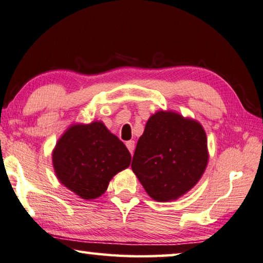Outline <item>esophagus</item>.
<instances>
[{
	"label": "esophagus",
	"instance_id": "1",
	"mask_svg": "<svg viewBox=\"0 0 263 263\" xmlns=\"http://www.w3.org/2000/svg\"><path fill=\"white\" fill-rule=\"evenodd\" d=\"M126 145L129 152H130V154L133 155V153H134V149H135V142L134 141H128L126 142Z\"/></svg>",
	"mask_w": 263,
	"mask_h": 263
}]
</instances>
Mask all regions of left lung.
<instances>
[{
  "label": "left lung",
  "mask_w": 263,
  "mask_h": 263,
  "mask_svg": "<svg viewBox=\"0 0 263 263\" xmlns=\"http://www.w3.org/2000/svg\"><path fill=\"white\" fill-rule=\"evenodd\" d=\"M209 162L201 124L172 110L150 116L137 141L132 169L149 197L176 200L199 182Z\"/></svg>",
  "instance_id": "8db88e82"
}]
</instances>
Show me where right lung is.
I'll list each match as a JSON object with an SVG mask.
<instances>
[{
  "label": "right lung",
  "instance_id": "right-lung-1",
  "mask_svg": "<svg viewBox=\"0 0 263 263\" xmlns=\"http://www.w3.org/2000/svg\"><path fill=\"white\" fill-rule=\"evenodd\" d=\"M130 161L126 145L102 121L71 124L52 150L58 180L86 200L102 196L110 179L127 169Z\"/></svg>",
  "mask_w": 263,
  "mask_h": 263
}]
</instances>
